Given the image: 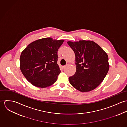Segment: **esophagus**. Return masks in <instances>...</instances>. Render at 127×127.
Here are the masks:
<instances>
[{
	"label": "esophagus",
	"instance_id": "34e87169",
	"mask_svg": "<svg viewBox=\"0 0 127 127\" xmlns=\"http://www.w3.org/2000/svg\"><path fill=\"white\" fill-rule=\"evenodd\" d=\"M67 66V65H64V66H62V67H63V68H65Z\"/></svg>",
	"mask_w": 127,
	"mask_h": 127
}]
</instances>
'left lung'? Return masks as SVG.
Returning a JSON list of instances; mask_svg holds the SVG:
<instances>
[{
    "mask_svg": "<svg viewBox=\"0 0 127 127\" xmlns=\"http://www.w3.org/2000/svg\"><path fill=\"white\" fill-rule=\"evenodd\" d=\"M75 54V74L69 78L70 84L81 92L96 88L104 80L109 68L107 53L91 40L68 41Z\"/></svg>",
    "mask_w": 127,
    "mask_h": 127,
    "instance_id": "obj_1",
    "label": "left lung"
}]
</instances>
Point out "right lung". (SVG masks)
Instances as JSON below:
<instances>
[{"label":"right lung","instance_id":"right-lung-1","mask_svg":"<svg viewBox=\"0 0 127 127\" xmlns=\"http://www.w3.org/2000/svg\"><path fill=\"white\" fill-rule=\"evenodd\" d=\"M64 40L43 38L27 45L20 56V69L27 80L36 87H48L61 72L58 50Z\"/></svg>","mask_w":127,"mask_h":127}]
</instances>
